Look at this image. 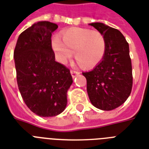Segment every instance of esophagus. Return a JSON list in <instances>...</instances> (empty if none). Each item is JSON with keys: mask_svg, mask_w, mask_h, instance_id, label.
<instances>
[{"mask_svg": "<svg viewBox=\"0 0 149 149\" xmlns=\"http://www.w3.org/2000/svg\"><path fill=\"white\" fill-rule=\"evenodd\" d=\"M70 72H71V75H72V77H73V78L77 77V75L79 74V71H77V70H71V71H70Z\"/></svg>", "mask_w": 149, "mask_h": 149, "instance_id": "esophagus-1", "label": "esophagus"}]
</instances>
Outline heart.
<instances>
[{"instance_id":"obj_1","label":"heart","mask_w":149,"mask_h":149,"mask_svg":"<svg viewBox=\"0 0 149 149\" xmlns=\"http://www.w3.org/2000/svg\"><path fill=\"white\" fill-rule=\"evenodd\" d=\"M63 41L58 36L52 40V46L56 58L65 63L72 56L82 67L95 66L104 58L106 52V39L100 32L88 29L72 28L62 32Z\"/></svg>"}]
</instances>
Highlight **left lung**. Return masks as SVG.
<instances>
[{
	"label": "left lung",
	"instance_id": "obj_1",
	"mask_svg": "<svg viewBox=\"0 0 149 149\" xmlns=\"http://www.w3.org/2000/svg\"><path fill=\"white\" fill-rule=\"evenodd\" d=\"M106 39V52L101 62L89 72L86 91L91 104L103 111H111L126 101L133 84L129 45L118 29L100 22L91 23Z\"/></svg>",
	"mask_w": 149,
	"mask_h": 149
}]
</instances>
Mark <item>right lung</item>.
Instances as JSON below:
<instances>
[{"label":"right lung","mask_w":149,"mask_h":149,"mask_svg":"<svg viewBox=\"0 0 149 149\" xmlns=\"http://www.w3.org/2000/svg\"><path fill=\"white\" fill-rule=\"evenodd\" d=\"M58 25L38 22L24 30L16 43L14 58L20 93L27 107L41 117L62 113L72 84L70 70L55 61L52 33Z\"/></svg>","instance_id":"add662e5"}]
</instances>
